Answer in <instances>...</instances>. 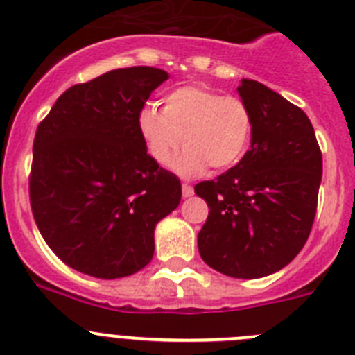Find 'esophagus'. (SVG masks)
I'll return each mask as SVG.
<instances>
[{
  "label": "esophagus",
  "mask_w": 355,
  "mask_h": 355,
  "mask_svg": "<svg viewBox=\"0 0 355 355\" xmlns=\"http://www.w3.org/2000/svg\"><path fill=\"white\" fill-rule=\"evenodd\" d=\"M181 190H183V197H192V196H193V188L190 187V184L183 183V187H181Z\"/></svg>",
  "instance_id": "34e87169"
}]
</instances>
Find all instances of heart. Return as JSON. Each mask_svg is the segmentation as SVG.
Returning <instances> with one entry per match:
<instances>
[{"mask_svg":"<svg viewBox=\"0 0 355 355\" xmlns=\"http://www.w3.org/2000/svg\"><path fill=\"white\" fill-rule=\"evenodd\" d=\"M139 133L147 155L165 167L172 162L183 178L233 167L243 158L252 137L250 110L240 97L220 96L199 85H187L163 97V110L146 106L139 114Z\"/></svg>","mask_w":355,"mask_h":355,"instance_id":"1","label":"heart"}]
</instances>
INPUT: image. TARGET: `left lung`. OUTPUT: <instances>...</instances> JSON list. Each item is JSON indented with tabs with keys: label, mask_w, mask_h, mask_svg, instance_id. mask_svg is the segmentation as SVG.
Returning a JSON list of instances; mask_svg holds the SVG:
<instances>
[{
	"label": "left lung",
	"mask_w": 355,
	"mask_h": 355,
	"mask_svg": "<svg viewBox=\"0 0 355 355\" xmlns=\"http://www.w3.org/2000/svg\"><path fill=\"white\" fill-rule=\"evenodd\" d=\"M238 94L252 117L250 150L227 172L196 184L209 208L197 245L213 270L259 279L291 263L311 233L322 153L299 106L254 80H241Z\"/></svg>",
	"instance_id": "left-lung-1"
}]
</instances>
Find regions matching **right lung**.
I'll return each instance as SVG.
<instances>
[{
	"mask_svg": "<svg viewBox=\"0 0 355 355\" xmlns=\"http://www.w3.org/2000/svg\"><path fill=\"white\" fill-rule=\"evenodd\" d=\"M168 72L110 71L74 85L37 128L30 200L49 249L97 279L128 277L155 254V229L181 183L147 155L139 114Z\"/></svg>",
	"mask_w": 355,
	"mask_h": 355,
	"instance_id": "right-lung-1",
	"label": "right lung"
}]
</instances>
